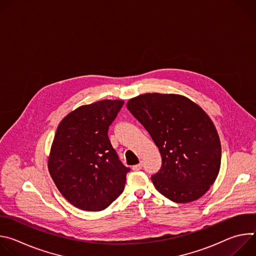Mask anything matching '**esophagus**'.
I'll return each mask as SVG.
<instances>
[{
    "mask_svg": "<svg viewBox=\"0 0 256 256\" xmlns=\"http://www.w3.org/2000/svg\"><path fill=\"white\" fill-rule=\"evenodd\" d=\"M142 168V163H138V164L132 166V170H134V171H138V170H140Z\"/></svg>",
    "mask_w": 256,
    "mask_h": 256,
    "instance_id": "obj_1",
    "label": "esophagus"
}]
</instances>
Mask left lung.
Wrapping results in <instances>:
<instances>
[{"mask_svg": "<svg viewBox=\"0 0 256 256\" xmlns=\"http://www.w3.org/2000/svg\"><path fill=\"white\" fill-rule=\"evenodd\" d=\"M126 107L158 147L162 166L152 175L156 190L174 202H190L214 184L221 166V142L202 109L176 94L147 93Z\"/></svg>", "mask_w": 256, "mask_h": 256, "instance_id": "left-lung-1", "label": "left lung"}]
</instances>
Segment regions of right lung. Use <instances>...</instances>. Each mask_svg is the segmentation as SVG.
Segmentation results:
<instances>
[{
    "mask_svg": "<svg viewBox=\"0 0 256 256\" xmlns=\"http://www.w3.org/2000/svg\"><path fill=\"white\" fill-rule=\"evenodd\" d=\"M122 100L83 105L58 124L48 158V171L60 192L78 208L97 212L124 192L126 167L108 138Z\"/></svg>",
    "mask_w": 256,
    "mask_h": 256,
    "instance_id": "add662e5",
    "label": "right lung"
}]
</instances>
